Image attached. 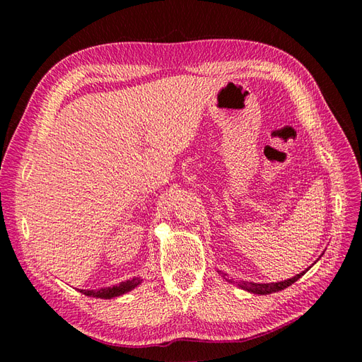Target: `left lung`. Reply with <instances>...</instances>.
<instances>
[{
    "label": "left lung",
    "mask_w": 362,
    "mask_h": 362,
    "mask_svg": "<svg viewBox=\"0 0 362 362\" xmlns=\"http://www.w3.org/2000/svg\"><path fill=\"white\" fill-rule=\"evenodd\" d=\"M323 255V254H322ZM322 255L319 257V259L322 258ZM317 259V261H319ZM310 270V267L306 269V270H303L302 273H299V275H296V276H293V278H290V279H286V281H281V282H270V284H257V282H246V281H243V282H235L237 286L240 287V288H243V290H246V291H249V293H254V294H270V293H276V291H281V290H284V288H287V287H290L293 282H296L298 281L299 278H302L306 272ZM223 279H226L225 276H223ZM226 281H229V282H233L231 279H226Z\"/></svg>",
    "instance_id": "obj_1"
}]
</instances>
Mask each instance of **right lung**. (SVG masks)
Instances as JSON below:
<instances>
[{"instance_id":"obj_1","label":"right lung","mask_w":362,"mask_h":362,"mask_svg":"<svg viewBox=\"0 0 362 362\" xmlns=\"http://www.w3.org/2000/svg\"><path fill=\"white\" fill-rule=\"evenodd\" d=\"M141 279L140 278H133L117 284V286L113 287H105L101 290H78L80 293L90 296V298H100V299H112V298H117V296H122L131 290H134L137 286H140Z\"/></svg>"}]
</instances>
